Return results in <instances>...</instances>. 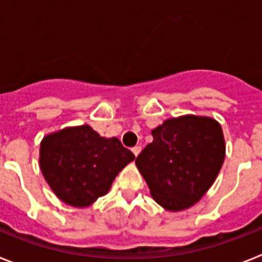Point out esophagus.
Listing matches in <instances>:
<instances>
[{"label": "esophagus", "mask_w": 262, "mask_h": 262, "mask_svg": "<svg viewBox=\"0 0 262 262\" xmlns=\"http://www.w3.org/2000/svg\"><path fill=\"white\" fill-rule=\"evenodd\" d=\"M140 151H142V147H140V145H135V147L133 148V152L135 156H138V155L140 154Z\"/></svg>", "instance_id": "esophagus-1"}]
</instances>
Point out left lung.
<instances>
[{
	"label": "left lung",
	"mask_w": 262,
	"mask_h": 262,
	"mask_svg": "<svg viewBox=\"0 0 262 262\" xmlns=\"http://www.w3.org/2000/svg\"><path fill=\"white\" fill-rule=\"evenodd\" d=\"M154 142L135 163L154 200L169 211L198 202L214 184L224 161L221 124L206 117L165 120L152 131Z\"/></svg>",
	"instance_id": "obj_1"
}]
</instances>
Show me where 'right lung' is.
Masks as SVG:
<instances>
[{"mask_svg": "<svg viewBox=\"0 0 262 262\" xmlns=\"http://www.w3.org/2000/svg\"><path fill=\"white\" fill-rule=\"evenodd\" d=\"M134 159L117 138H101L85 124L46 136L39 161L53 193L68 205L85 207L105 195Z\"/></svg>", "mask_w": 262, "mask_h": 262, "instance_id": "obj_1", "label": "right lung"}]
</instances>
